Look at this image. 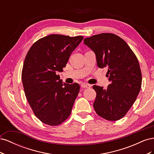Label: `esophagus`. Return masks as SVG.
<instances>
[{"label": "esophagus", "instance_id": "obj_1", "mask_svg": "<svg viewBox=\"0 0 154 154\" xmlns=\"http://www.w3.org/2000/svg\"><path fill=\"white\" fill-rule=\"evenodd\" d=\"M81 87L83 88H90L91 87V85L88 84V83H83L81 85Z\"/></svg>", "mask_w": 154, "mask_h": 154}]
</instances>
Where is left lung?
Wrapping results in <instances>:
<instances>
[{
  "mask_svg": "<svg viewBox=\"0 0 154 154\" xmlns=\"http://www.w3.org/2000/svg\"><path fill=\"white\" fill-rule=\"evenodd\" d=\"M95 53L100 68L107 67L110 84L107 88L94 85L96 92L94 102L97 115L105 119L117 121L131 108L141 89L142 75L136 55L119 36L101 33L83 40Z\"/></svg>",
  "mask_w": 154,
  "mask_h": 154,
  "instance_id": "8db88e82",
  "label": "left lung"
}]
</instances>
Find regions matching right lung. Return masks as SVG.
I'll return each instance as SVG.
<instances>
[{
  "label": "right lung",
  "mask_w": 154,
  "mask_h": 154,
  "mask_svg": "<svg viewBox=\"0 0 154 154\" xmlns=\"http://www.w3.org/2000/svg\"><path fill=\"white\" fill-rule=\"evenodd\" d=\"M83 38L50 35L36 41L27 53L22 72L25 95L36 117L46 125L61 124L71 113L80 85L62 83L57 73Z\"/></svg>",
  "instance_id": "add662e5"
}]
</instances>
